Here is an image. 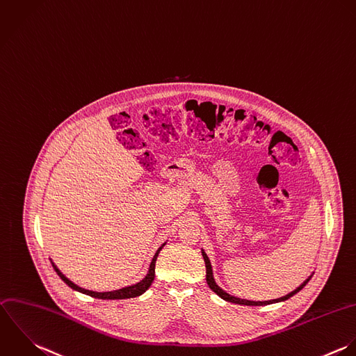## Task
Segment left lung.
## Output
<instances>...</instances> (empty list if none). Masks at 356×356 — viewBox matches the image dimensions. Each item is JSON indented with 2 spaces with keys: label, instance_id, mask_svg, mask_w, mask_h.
<instances>
[{
  "label": "left lung",
  "instance_id": "1",
  "mask_svg": "<svg viewBox=\"0 0 356 356\" xmlns=\"http://www.w3.org/2000/svg\"><path fill=\"white\" fill-rule=\"evenodd\" d=\"M202 254H203V258H204V262H206V280H207V284H209V287L214 291V293H217L222 300H225V301H228V302H234V304H238V305H252V307H261V305H269V304H273V302H280V301H286V300H289L290 297H293L294 294H297L308 282H309V279L311 277H308L300 287H297L294 291H291V293H289L287 296H284V297H280V298H276V300H270V301H248V300H241V298H236V297H234V296H229L228 293H225L217 283H216V280H214V276H213V269H211V264H210V259H209V257H207V254L204 252V251H202Z\"/></svg>",
  "mask_w": 356,
  "mask_h": 356
}]
</instances>
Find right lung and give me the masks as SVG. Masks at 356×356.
I'll return each instance as SVG.
<instances>
[{
	"instance_id": "right-lung-1",
	"label": "right lung",
	"mask_w": 356,
	"mask_h": 356,
	"mask_svg": "<svg viewBox=\"0 0 356 356\" xmlns=\"http://www.w3.org/2000/svg\"><path fill=\"white\" fill-rule=\"evenodd\" d=\"M165 244V243H164ZM163 244V245H164ZM161 245V247H163ZM161 247L156 251V254H154V257H153V259H152V262H150V268H149V272H147V275L139 282V283H136V284H132V286H128V287H122V289H120V290H115V291H105V293H98V291H91V290H86V289H83V287H80V286H77V284H74L72 280H69L54 264H52V266H54V269H55V272L59 275V277L69 286V287H72L73 290H77V291H80V293H84V294H87V296H91V297H95V298H101V300H124V298H132V297H138V296H140L142 293H145L149 287H150V284L153 283V279H154V266H156V259H157V255H159V252H160V250H161Z\"/></svg>"
}]
</instances>
